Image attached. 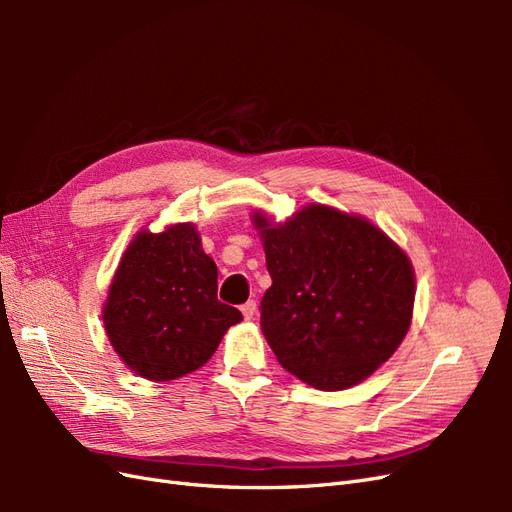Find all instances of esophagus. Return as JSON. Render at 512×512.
Masks as SVG:
<instances>
[{"mask_svg": "<svg viewBox=\"0 0 512 512\" xmlns=\"http://www.w3.org/2000/svg\"><path fill=\"white\" fill-rule=\"evenodd\" d=\"M241 314L245 316V320H252L256 314V301H247L245 305H241Z\"/></svg>", "mask_w": 512, "mask_h": 512, "instance_id": "esophagus-1", "label": "esophagus"}]
</instances>
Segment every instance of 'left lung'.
<instances>
[{
	"instance_id": "obj_1",
	"label": "left lung",
	"mask_w": 512,
	"mask_h": 512,
	"mask_svg": "<svg viewBox=\"0 0 512 512\" xmlns=\"http://www.w3.org/2000/svg\"><path fill=\"white\" fill-rule=\"evenodd\" d=\"M271 288L260 329L280 365L320 391L367 380L412 324L408 254L363 215L309 203L286 222L254 211Z\"/></svg>"
}]
</instances>
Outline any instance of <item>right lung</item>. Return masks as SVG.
Returning <instances> with one entry per match:
<instances>
[{"instance_id": "1", "label": "right lung", "mask_w": 512, "mask_h": 512, "mask_svg": "<svg viewBox=\"0 0 512 512\" xmlns=\"http://www.w3.org/2000/svg\"><path fill=\"white\" fill-rule=\"evenodd\" d=\"M104 331L136 376L168 382L203 367L243 320L218 301V267L192 222L138 230L102 305Z\"/></svg>"}]
</instances>
